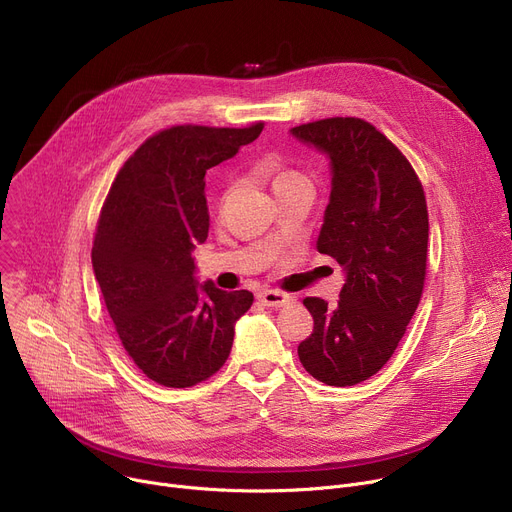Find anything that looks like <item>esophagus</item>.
<instances>
[{
  "label": "esophagus",
  "instance_id": "obj_1",
  "mask_svg": "<svg viewBox=\"0 0 512 512\" xmlns=\"http://www.w3.org/2000/svg\"><path fill=\"white\" fill-rule=\"evenodd\" d=\"M257 298L265 304V306H274V309H280V306H286L290 304L294 298L286 292H280V290H261L257 294Z\"/></svg>",
  "mask_w": 512,
  "mask_h": 512
}]
</instances>
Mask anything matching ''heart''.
<instances>
[{
  "label": "heart",
  "mask_w": 512,
  "mask_h": 512,
  "mask_svg": "<svg viewBox=\"0 0 512 512\" xmlns=\"http://www.w3.org/2000/svg\"><path fill=\"white\" fill-rule=\"evenodd\" d=\"M267 173L271 177V189H274V193L280 189H286L290 185H296V183H306V179L300 173H296V170H290V168H284L278 164H269Z\"/></svg>",
  "instance_id": "heart-1"
}]
</instances>
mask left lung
<instances>
[{"label": "left lung", "instance_id": "8db88e82", "mask_svg": "<svg viewBox=\"0 0 512 512\" xmlns=\"http://www.w3.org/2000/svg\"><path fill=\"white\" fill-rule=\"evenodd\" d=\"M329 160L331 193L317 251L344 269L335 306L304 298L315 319L298 346L306 372L352 387L393 356L424 288L428 210L412 164L370 123L333 117L290 129Z\"/></svg>", "mask_w": 512, "mask_h": 512}]
</instances>
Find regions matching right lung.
<instances>
[{
	"label": "right lung",
	"instance_id": "obj_1",
	"mask_svg": "<svg viewBox=\"0 0 512 512\" xmlns=\"http://www.w3.org/2000/svg\"><path fill=\"white\" fill-rule=\"evenodd\" d=\"M263 123L179 125L146 140L123 164L102 206L92 267L119 339L148 379L193 387L226 362L249 290L199 282L195 245L210 216L206 170L259 138Z\"/></svg>",
	"mask_w": 512,
	"mask_h": 512
}]
</instances>
